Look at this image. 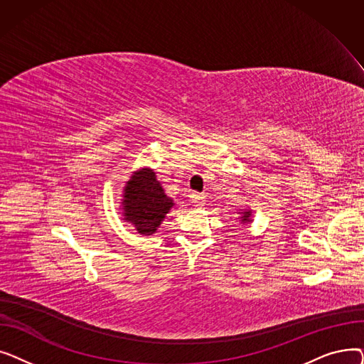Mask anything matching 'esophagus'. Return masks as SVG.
I'll use <instances>...</instances> for the list:
<instances>
[{"instance_id": "obj_1", "label": "esophagus", "mask_w": 364, "mask_h": 364, "mask_svg": "<svg viewBox=\"0 0 364 364\" xmlns=\"http://www.w3.org/2000/svg\"><path fill=\"white\" fill-rule=\"evenodd\" d=\"M205 195H202V193H192L190 195V202H192V205L195 206V208H200V206H203L205 205Z\"/></svg>"}]
</instances>
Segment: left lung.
<instances>
[{
	"instance_id": "1",
	"label": "left lung",
	"mask_w": 364,
	"mask_h": 364,
	"mask_svg": "<svg viewBox=\"0 0 364 364\" xmlns=\"http://www.w3.org/2000/svg\"><path fill=\"white\" fill-rule=\"evenodd\" d=\"M251 217H252L251 209H245V211L242 213V217H240V223H242V224L251 223V221H252V220H251Z\"/></svg>"
}]
</instances>
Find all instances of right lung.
<instances>
[{"mask_svg": "<svg viewBox=\"0 0 364 364\" xmlns=\"http://www.w3.org/2000/svg\"><path fill=\"white\" fill-rule=\"evenodd\" d=\"M124 220L131 223L143 236L158 230L174 200L168 198L153 169L143 168L134 172L124 187Z\"/></svg>", "mask_w": 364, "mask_h": 364, "instance_id": "obj_1", "label": "right lung"}]
</instances>
